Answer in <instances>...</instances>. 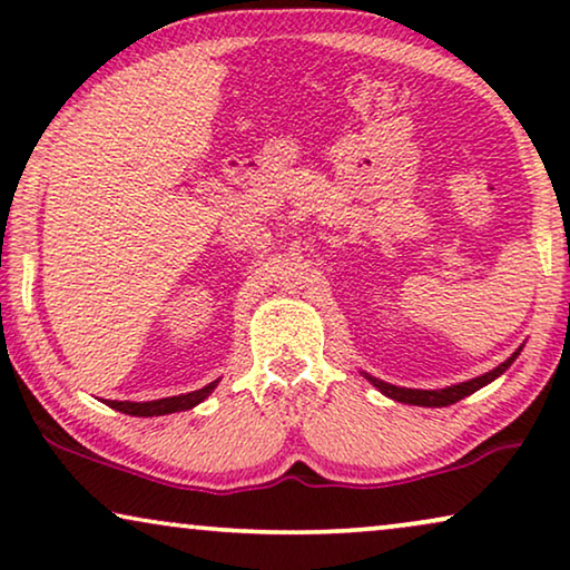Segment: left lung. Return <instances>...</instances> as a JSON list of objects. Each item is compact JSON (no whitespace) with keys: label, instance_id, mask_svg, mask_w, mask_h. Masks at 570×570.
Returning a JSON list of instances; mask_svg holds the SVG:
<instances>
[{"label":"left lung","instance_id":"1","mask_svg":"<svg viewBox=\"0 0 570 570\" xmlns=\"http://www.w3.org/2000/svg\"><path fill=\"white\" fill-rule=\"evenodd\" d=\"M524 347V345H521ZM521 347L513 353L509 361H503L498 368L482 373L478 379H470V381H462V384H454V386H446V389H407V386H394V384H386V381H381L376 376H371V373H363L365 379L371 381L373 386L379 389L381 394H386L389 400L394 402H402V404H417V407H449V404H454L459 400H464V396H470L478 392V389L488 386L490 381H495L501 373L509 371V365L517 361Z\"/></svg>","mask_w":570,"mask_h":570}]
</instances>
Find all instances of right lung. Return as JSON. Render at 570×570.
<instances>
[{
	"label": "right lung",
	"mask_w": 570,
	"mask_h": 570,
	"mask_svg": "<svg viewBox=\"0 0 570 570\" xmlns=\"http://www.w3.org/2000/svg\"><path fill=\"white\" fill-rule=\"evenodd\" d=\"M220 384V379L213 381V384L197 389V392L178 394V396H166V400H153V402H108V407L127 412V415L135 417H158V415H170V412H181L197 407L199 402H205L209 394L215 392V386Z\"/></svg>",
	"instance_id": "1"
}]
</instances>
